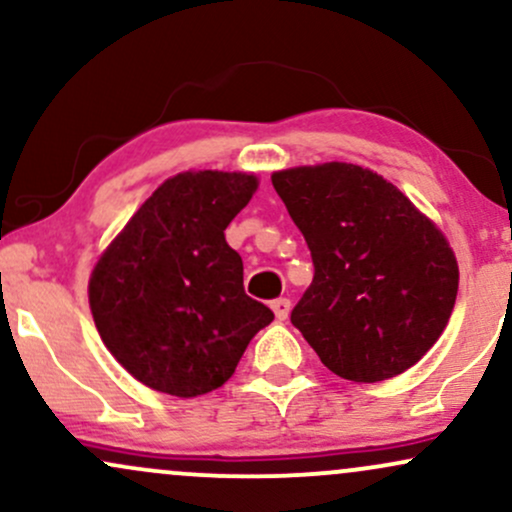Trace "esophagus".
<instances>
[{"mask_svg": "<svg viewBox=\"0 0 512 512\" xmlns=\"http://www.w3.org/2000/svg\"><path fill=\"white\" fill-rule=\"evenodd\" d=\"M272 310H274L276 320H286L291 313V301L289 298H276V301H272Z\"/></svg>", "mask_w": 512, "mask_h": 512, "instance_id": "34e87169", "label": "esophagus"}]
</instances>
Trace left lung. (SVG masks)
<instances>
[{"label": "left lung", "mask_w": 512, "mask_h": 512, "mask_svg": "<svg viewBox=\"0 0 512 512\" xmlns=\"http://www.w3.org/2000/svg\"><path fill=\"white\" fill-rule=\"evenodd\" d=\"M315 276L291 322L334 375L380 383L448 327L460 269L448 238L390 180L356 163L272 173Z\"/></svg>", "instance_id": "1"}]
</instances>
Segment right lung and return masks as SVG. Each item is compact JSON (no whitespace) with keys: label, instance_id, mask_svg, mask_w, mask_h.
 Listing matches in <instances>:
<instances>
[{"label":"right lung","instance_id":"add662e5","mask_svg":"<svg viewBox=\"0 0 512 512\" xmlns=\"http://www.w3.org/2000/svg\"><path fill=\"white\" fill-rule=\"evenodd\" d=\"M260 187L252 173L185 170L134 211L93 264L88 305L115 361L156 392L190 399L236 373L274 320L243 289L226 226Z\"/></svg>","mask_w":512,"mask_h":512}]
</instances>
